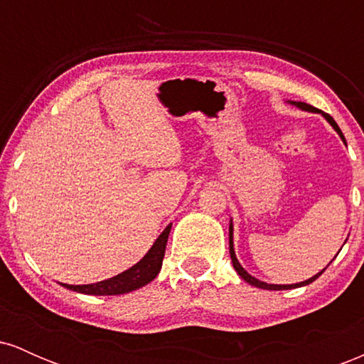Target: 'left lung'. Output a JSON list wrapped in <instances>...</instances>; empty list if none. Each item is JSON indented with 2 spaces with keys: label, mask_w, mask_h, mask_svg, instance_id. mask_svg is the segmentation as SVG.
I'll return each mask as SVG.
<instances>
[{
  "label": "left lung",
  "mask_w": 364,
  "mask_h": 364,
  "mask_svg": "<svg viewBox=\"0 0 364 364\" xmlns=\"http://www.w3.org/2000/svg\"><path fill=\"white\" fill-rule=\"evenodd\" d=\"M291 104L292 106H296V107H299V109H303V111H310V112H320L321 116H323L325 119L328 121L330 124H332V128L336 129L337 133H339V136L342 139V141H344L346 144V139H344V135H342V132H341V128L337 127V123L336 121H333V118L330 114H327V112H323V111H320V109H316V107H313V106H310V104H306V102H294V101H291ZM342 250V248H341ZM339 250V252H341ZM229 253H231V260H232V267H235L236 269V272H237V275H240L241 279H243V281H246L248 284H252V286H255V287H260V289H267V291H282V289H294V287H301V286H308V284H311L313 281H315V279H318L321 274H323V270L327 269V267H325L323 270H321V272H318L316 275H313V277H310L308 279V281H303V282H298V284H267V282H262V281H258V279H255L253 275H250L248 272H246V270L243 269V267H241V263L237 262V258H236V253H235V246H232V220H231V224H229Z\"/></svg>",
  "instance_id": "1"
}]
</instances>
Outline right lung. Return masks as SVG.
<instances>
[{
	"instance_id": "right-lung-1",
	"label": "right lung",
	"mask_w": 364,
	"mask_h": 364,
	"mask_svg": "<svg viewBox=\"0 0 364 364\" xmlns=\"http://www.w3.org/2000/svg\"><path fill=\"white\" fill-rule=\"evenodd\" d=\"M171 232V224L162 231V235L157 237L156 243L149 250L147 255L139 263L129 267L128 270L121 272L114 277L101 281L95 284H83V286H72V284H63L66 289L82 292V294H94V296H114V294H127L129 291L140 289L147 286L157 277L161 272L162 258H164L166 245Z\"/></svg>"
}]
</instances>
